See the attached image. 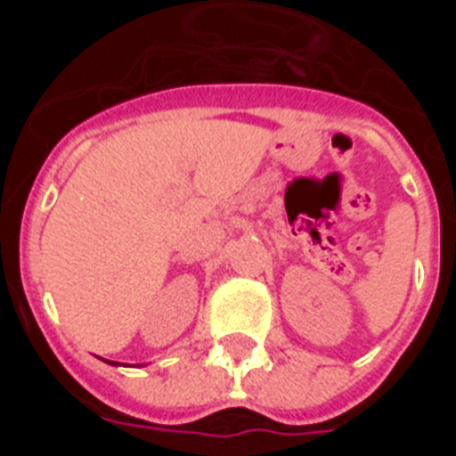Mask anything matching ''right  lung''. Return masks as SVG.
Here are the masks:
<instances>
[{
    "label": "right lung",
    "instance_id": "obj_1",
    "mask_svg": "<svg viewBox=\"0 0 456 456\" xmlns=\"http://www.w3.org/2000/svg\"><path fill=\"white\" fill-rule=\"evenodd\" d=\"M107 363H111V365H118V363H114V361H107Z\"/></svg>",
    "mask_w": 456,
    "mask_h": 456
}]
</instances>
